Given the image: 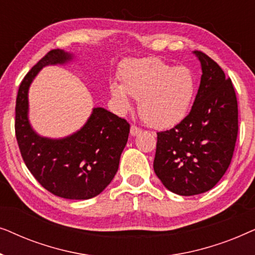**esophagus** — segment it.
<instances>
[{
  "mask_svg": "<svg viewBox=\"0 0 255 255\" xmlns=\"http://www.w3.org/2000/svg\"><path fill=\"white\" fill-rule=\"evenodd\" d=\"M141 132V128H137L135 127V125H131V128H130V134L131 135H138L139 133H140Z\"/></svg>",
  "mask_w": 255,
  "mask_h": 255,
  "instance_id": "esophagus-1",
  "label": "esophagus"
}]
</instances>
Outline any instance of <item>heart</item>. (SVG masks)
<instances>
[{"label":"heart","mask_w":255,"mask_h":255,"mask_svg":"<svg viewBox=\"0 0 255 255\" xmlns=\"http://www.w3.org/2000/svg\"><path fill=\"white\" fill-rule=\"evenodd\" d=\"M121 85L110 83V94L122 111L131 107L130 95L138 100L142 121L155 128L179 124L193 103L196 82L189 69L174 67L158 58L127 61L120 72Z\"/></svg>","instance_id":"1"}]
</instances>
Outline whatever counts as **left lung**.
<instances>
[{
    "instance_id": "left-lung-1",
    "label": "left lung",
    "mask_w": 255,
    "mask_h": 255,
    "mask_svg": "<svg viewBox=\"0 0 255 255\" xmlns=\"http://www.w3.org/2000/svg\"><path fill=\"white\" fill-rule=\"evenodd\" d=\"M202 67L190 113L176 127L158 132L153 168L163 186L181 196L214 188L228 170L238 134V103L231 80L217 62L194 51Z\"/></svg>"
}]
</instances>
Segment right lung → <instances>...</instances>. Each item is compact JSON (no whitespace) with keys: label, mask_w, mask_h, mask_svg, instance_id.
<instances>
[{"label":"right lung","mask_w":255,"mask_h":255,"mask_svg":"<svg viewBox=\"0 0 255 255\" xmlns=\"http://www.w3.org/2000/svg\"><path fill=\"white\" fill-rule=\"evenodd\" d=\"M74 55L52 50L41 58L19 85L15 131L27 169L45 189L68 200H88L106 189L120 166L130 124L103 108H94L86 124L71 135L41 137L29 121V88L45 66L64 65Z\"/></svg>","instance_id":"obj_1"}]
</instances>
